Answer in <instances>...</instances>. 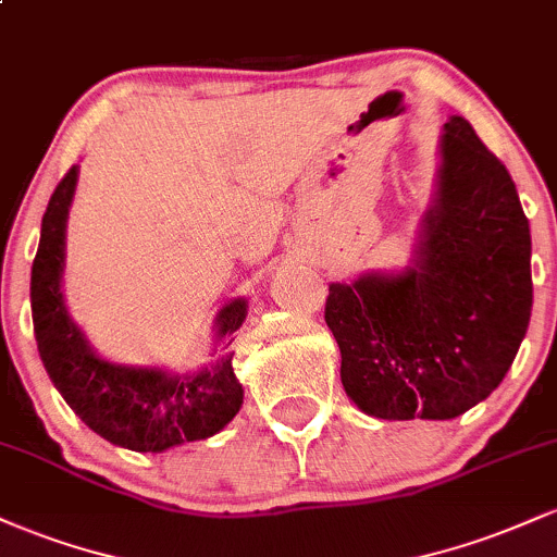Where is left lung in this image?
<instances>
[{
    "label": "left lung",
    "mask_w": 557,
    "mask_h": 557,
    "mask_svg": "<svg viewBox=\"0 0 557 557\" xmlns=\"http://www.w3.org/2000/svg\"><path fill=\"white\" fill-rule=\"evenodd\" d=\"M532 233L516 183L453 114L411 264L332 283L324 319L367 417L456 419L503 382L532 317Z\"/></svg>",
    "instance_id": "1"
}]
</instances>
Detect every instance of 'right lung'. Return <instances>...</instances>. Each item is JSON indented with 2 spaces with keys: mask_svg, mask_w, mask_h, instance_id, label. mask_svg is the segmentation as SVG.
I'll return each instance as SVG.
<instances>
[{
  "mask_svg": "<svg viewBox=\"0 0 557 557\" xmlns=\"http://www.w3.org/2000/svg\"><path fill=\"white\" fill-rule=\"evenodd\" d=\"M78 185V164L57 185L41 220V240L30 270V311L44 369L86 426L112 445L136 453H162L222 432L243 406V385L233 354L196 372L162 367H127L107 361L70 317L65 274L67 216ZM248 300L233 298L216 311L214 337L227 341L240 330Z\"/></svg>",
  "mask_w": 557,
  "mask_h": 557,
  "instance_id": "obj_1",
  "label": "right lung"
}]
</instances>
